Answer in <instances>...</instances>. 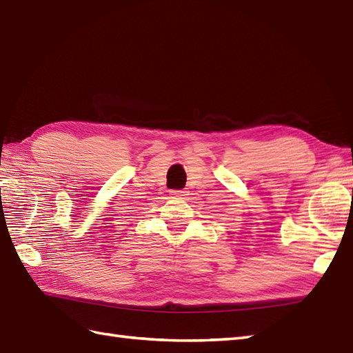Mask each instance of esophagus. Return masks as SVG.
<instances>
[{
    "label": "esophagus",
    "instance_id": "esophagus-1",
    "mask_svg": "<svg viewBox=\"0 0 353 353\" xmlns=\"http://www.w3.org/2000/svg\"><path fill=\"white\" fill-rule=\"evenodd\" d=\"M171 195H174V196H182V195H185V191H173V192H171Z\"/></svg>",
    "mask_w": 353,
    "mask_h": 353
}]
</instances>
